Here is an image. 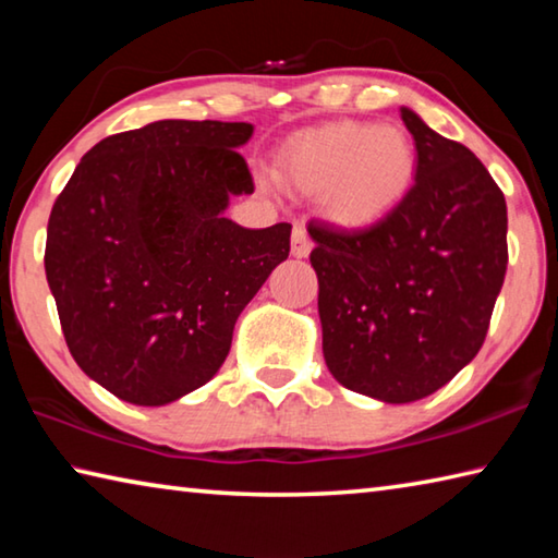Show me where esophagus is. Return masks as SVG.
Masks as SVG:
<instances>
[{
	"instance_id": "34e87169",
	"label": "esophagus",
	"mask_w": 558,
	"mask_h": 558,
	"mask_svg": "<svg viewBox=\"0 0 558 558\" xmlns=\"http://www.w3.org/2000/svg\"><path fill=\"white\" fill-rule=\"evenodd\" d=\"M310 251H313V241H310L307 231L302 226L292 229V256L295 258H307Z\"/></svg>"
}]
</instances>
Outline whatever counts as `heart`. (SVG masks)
<instances>
[{
	"mask_svg": "<svg viewBox=\"0 0 558 558\" xmlns=\"http://www.w3.org/2000/svg\"><path fill=\"white\" fill-rule=\"evenodd\" d=\"M415 145L396 125L337 122L307 132L282 149L278 179L302 194H323L329 219L366 226L381 219L409 192Z\"/></svg>",
	"mask_w": 558,
	"mask_h": 558,
	"instance_id": "heart-1",
	"label": "heart"
}]
</instances>
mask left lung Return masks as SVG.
<instances>
[{"label": "left lung", "instance_id": "left-lung-1", "mask_svg": "<svg viewBox=\"0 0 558 558\" xmlns=\"http://www.w3.org/2000/svg\"><path fill=\"white\" fill-rule=\"evenodd\" d=\"M415 182L366 229L310 221L327 369L386 403L426 399L483 347L507 272V204L465 145L401 108Z\"/></svg>", "mask_w": 558, "mask_h": 558}]
</instances>
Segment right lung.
Instances as JSON below:
<instances>
[{
	"label": "right lung",
	"instance_id": "right-lung-1",
	"mask_svg": "<svg viewBox=\"0 0 558 558\" xmlns=\"http://www.w3.org/2000/svg\"><path fill=\"white\" fill-rule=\"evenodd\" d=\"M251 122L157 120L83 155L46 231V280L75 364L135 405L219 372L243 307L290 253V223L243 229Z\"/></svg>",
	"mask_w": 558,
	"mask_h": 558
}]
</instances>
